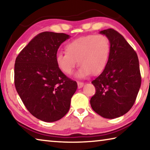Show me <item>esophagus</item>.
Wrapping results in <instances>:
<instances>
[{
	"mask_svg": "<svg viewBox=\"0 0 150 150\" xmlns=\"http://www.w3.org/2000/svg\"><path fill=\"white\" fill-rule=\"evenodd\" d=\"M83 85H84V83L81 82V81H77V86L79 88H82L83 87Z\"/></svg>",
	"mask_w": 150,
	"mask_h": 150,
	"instance_id": "1",
	"label": "esophagus"
}]
</instances>
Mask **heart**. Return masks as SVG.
Returning <instances> with one entry per match:
<instances>
[{
    "label": "heart",
    "mask_w": 150,
    "mask_h": 150,
    "mask_svg": "<svg viewBox=\"0 0 150 150\" xmlns=\"http://www.w3.org/2000/svg\"><path fill=\"white\" fill-rule=\"evenodd\" d=\"M65 53L56 55L57 67L65 75L73 74L77 65L81 66L77 77L91 73L96 75L105 69L110 53V42L104 34H90L78 38L66 45Z\"/></svg>",
    "instance_id": "1"
}]
</instances>
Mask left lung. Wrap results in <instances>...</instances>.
Here are the masks:
<instances>
[{"label": "left lung", "instance_id": "left-lung-1", "mask_svg": "<svg viewBox=\"0 0 150 150\" xmlns=\"http://www.w3.org/2000/svg\"><path fill=\"white\" fill-rule=\"evenodd\" d=\"M110 42L108 63L92 82L96 93L91 98L93 110L106 118L125 115L135 103L142 77L136 52L120 33L112 28L101 31Z\"/></svg>", "mask_w": 150, "mask_h": 150}]
</instances>
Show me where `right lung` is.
I'll return each mask as SVG.
<instances>
[{"label": "right lung", "mask_w": 150, "mask_h": 150, "mask_svg": "<svg viewBox=\"0 0 150 150\" xmlns=\"http://www.w3.org/2000/svg\"><path fill=\"white\" fill-rule=\"evenodd\" d=\"M69 35L44 32L33 38L16 58L14 85L27 110L39 120L52 122L63 118L70 108L77 82L57 67L60 45Z\"/></svg>", "instance_id": "right-lung-1"}]
</instances>
